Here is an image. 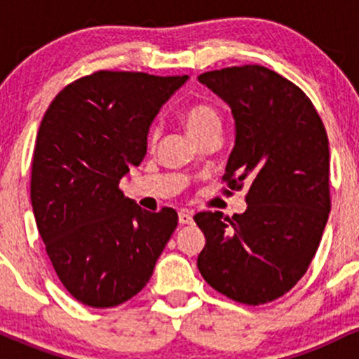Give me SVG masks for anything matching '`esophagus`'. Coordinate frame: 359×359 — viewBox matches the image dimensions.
<instances>
[{"mask_svg": "<svg viewBox=\"0 0 359 359\" xmlns=\"http://www.w3.org/2000/svg\"><path fill=\"white\" fill-rule=\"evenodd\" d=\"M179 222L180 224H192V212L187 209H182L179 212Z\"/></svg>", "mask_w": 359, "mask_h": 359, "instance_id": "1", "label": "esophagus"}]
</instances>
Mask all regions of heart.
Masks as SVG:
<instances>
[{
    "instance_id": "b5f03b06",
    "label": "heart",
    "mask_w": 359,
    "mask_h": 359,
    "mask_svg": "<svg viewBox=\"0 0 359 359\" xmlns=\"http://www.w3.org/2000/svg\"><path fill=\"white\" fill-rule=\"evenodd\" d=\"M182 123L196 140H199L208 131L221 130V116L211 104H194L187 108L182 113ZM155 137L156 130L154 128L150 133V142H154Z\"/></svg>"
}]
</instances>
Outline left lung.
Instances as JSON below:
<instances>
[{
  "label": "left lung",
  "mask_w": 359,
  "mask_h": 359,
  "mask_svg": "<svg viewBox=\"0 0 359 359\" xmlns=\"http://www.w3.org/2000/svg\"><path fill=\"white\" fill-rule=\"evenodd\" d=\"M231 108L236 138L222 179L248 185L246 211L199 212L205 245L197 269L214 290L259 306L304 277L329 211V140L311 100L263 65L201 74Z\"/></svg>",
  "instance_id": "left-lung-1"
}]
</instances>
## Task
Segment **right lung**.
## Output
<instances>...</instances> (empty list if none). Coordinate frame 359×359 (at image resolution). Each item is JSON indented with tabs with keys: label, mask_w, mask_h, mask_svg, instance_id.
<instances>
[{
	"label": "right lung",
	"mask_w": 359,
	"mask_h": 359,
	"mask_svg": "<svg viewBox=\"0 0 359 359\" xmlns=\"http://www.w3.org/2000/svg\"><path fill=\"white\" fill-rule=\"evenodd\" d=\"M187 79L100 71L62 89L43 114L32 208L60 282L84 306L137 295L175 231L174 209L145 211L119 180L142 163L151 121Z\"/></svg>",
	"instance_id": "1"
}]
</instances>
